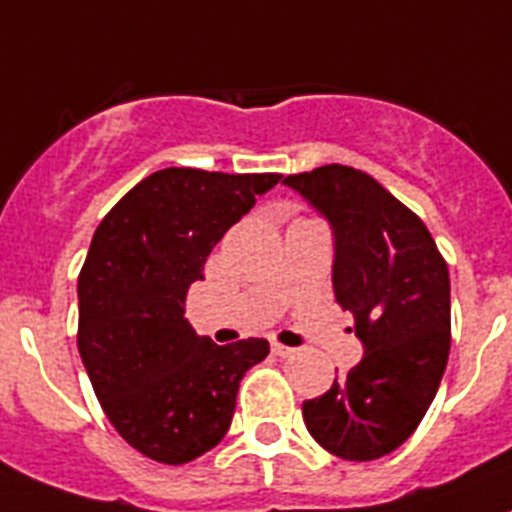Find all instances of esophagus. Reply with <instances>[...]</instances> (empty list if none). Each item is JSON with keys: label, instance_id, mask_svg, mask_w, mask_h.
<instances>
[{"label": "esophagus", "instance_id": "esophagus-1", "mask_svg": "<svg viewBox=\"0 0 512 512\" xmlns=\"http://www.w3.org/2000/svg\"><path fill=\"white\" fill-rule=\"evenodd\" d=\"M272 352L277 357H290L292 352H295V349L292 347H285V344H279V342H272Z\"/></svg>", "mask_w": 512, "mask_h": 512}]
</instances>
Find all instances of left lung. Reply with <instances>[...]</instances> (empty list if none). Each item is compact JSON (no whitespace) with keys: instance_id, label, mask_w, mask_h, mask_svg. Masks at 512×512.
Listing matches in <instances>:
<instances>
[{"instance_id":"obj_1","label":"left lung","mask_w":512,"mask_h":512,"mask_svg":"<svg viewBox=\"0 0 512 512\" xmlns=\"http://www.w3.org/2000/svg\"><path fill=\"white\" fill-rule=\"evenodd\" d=\"M329 222L336 303L355 316L365 355L303 401L318 445L344 461L396 451L430 409L451 349V277L425 222L362 170L321 165L287 176Z\"/></svg>"}]
</instances>
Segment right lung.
I'll return each instance as SVG.
<instances>
[{
    "mask_svg": "<svg viewBox=\"0 0 512 512\" xmlns=\"http://www.w3.org/2000/svg\"><path fill=\"white\" fill-rule=\"evenodd\" d=\"M279 178L157 170L95 230L77 279V347L111 425L152 461L178 466L212 451L243 375L269 355L266 339L217 347L183 313L212 248Z\"/></svg>",
    "mask_w": 512,
    "mask_h": 512,
    "instance_id": "1",
    "label": "right lung"
}]
</instances>
